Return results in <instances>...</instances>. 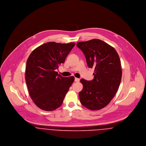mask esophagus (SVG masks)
Segmentation results:
<instances>
[{
  "instance_id": "obj_1",
  "label": "esophagus",
  "mask_w": 146,
  "mask_h": 146,
  "mask_svg": "<svg viewBox=\"0 0 146 146\" xmlns=\"http://www.w3.org/2000/svg\"><path fill=\"white\" fill-rule=\"evenodd\" d=\"M79 81H80V79H79L76 78H75V82H79Z\"/></svg>"
}]
</instances>
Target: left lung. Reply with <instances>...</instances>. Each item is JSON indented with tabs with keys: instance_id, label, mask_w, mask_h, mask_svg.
I'll use <instances>...</instances> for the list:
<instances>
[{
	"instance_id": "8db88e82",
	"label": "left lung",
	"mask_w": 146,
	"mask_h": 146,
	"mask_svg": "<svg viewBox=\"0 0 146 146\" xmlns=\"http://www.w3.org/2000/svg\"><path fill=\"white\" fill-rule=\"evenodd\" d=\"M88 66L94 68V79L80 80L83 88L79 92L82 105L90 110H99L110 104L116 94L121 80L119 56L115 48L100 39L78 42Z\"/></svg>"
}]
</instances>
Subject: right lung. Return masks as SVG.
I'll list each match as a JSON object with an SVG mask.
<instances>
[{
    "label": "right lung",
    "mask_w": 146,
    "mask_h": 146,
    "mask_svg": "<svg viewBox=\"0 0 146 146\" xmlns=\"http://www.w3.org/2000/svg\"><path fill=\"white\" fill-rule=\"evenodd\" d=\"M75 45L48 42L35 49L27 60L28 91L34 104L42 110L50 111L60 107L75 80L74 76L63 77L56 71Z\"/></svg>",
    "instance_id": "right-lung-1"
}]
</instances>
